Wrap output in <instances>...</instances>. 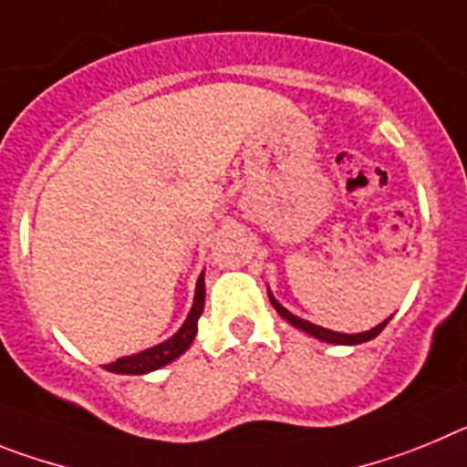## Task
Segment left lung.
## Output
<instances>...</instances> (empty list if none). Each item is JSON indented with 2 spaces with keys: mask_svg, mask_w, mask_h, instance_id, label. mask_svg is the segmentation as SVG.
Here are the masks:
<instances>
[{
  "mask_svg": "<svg viewBox=\"0 0 467 467\" xmlns=\"http://www.w3.org/2000/svg\"><path fill=\"white\" fill-rule=\"evenodd\" d=\"M267 296H270V303H273L275 310L279 312V317H284L289 324H294L296 329L306 331V334L315 336V338L324 340V343H336V346H359V343H367V340L376 338V336L385 329V324L390 322V319H385V322H380L379 327H374V329H368V331H362V334H340V331L324 329V327H317V324H310L307 319L296 317V315H291V312L286 310L282 303L275 301V296L270 294V291H267Z\"/></svg>",
  "mask_w": 467,
  "mask_h": 467,
  "instance_id": "obj_1",
  "label": "left lung"
}]
</instances>
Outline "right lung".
<instances>
[{
    "label": "right lung",
    "instance_id": "right-lung-1",
    "mask_svg": "<svg viewBox=\"0 0 467 467\" xmlns=\"http://www.w3.org/2000/svg\"><path fill=\"white\" fill-rule=\"evenodd\" d=\"M204 273L200 275L197 279V289H194V303L190 307L188 319L183 322V327L176 331L169 340L160 343L155 348H148V350L138 352V355L131 357H119L117 362L105 364L108 371L112 374H131V376H140V374H150V371H155V368L166 367V364H171L173 359L183 355L190 346H192L194 336H197V322H200V315L204 310Z\"/></svg>",
    "mask_w": 467,
    "mask_h": 467
}]
</instances>
